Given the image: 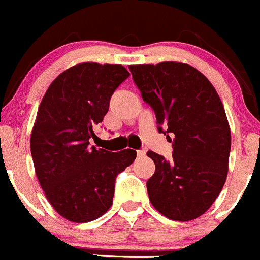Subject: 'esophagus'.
<instances>
[{
  "label": "esophagus",
  "mask_w": 260,
  "mask_h": 260,
  "mask_svg": "<svg viewBox=\"0 0 260 260\" xmlns=\"http://www.w3.org/2000/svg\"><path fill=\"white\" fill-rule=\"evenodd\" d=\"M136 154H138L139 158H141V156L145 155V150H138V153H136Z\"/></svg>",
  "instance_id": "34e87169"
}]
</instances>
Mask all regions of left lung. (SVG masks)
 Wrapping results in <instances>:
<instances>
[{"mask_svg": "<svg viewBox=\"0 0 260 260\" xmlns=\"http://www.w3.org/2000/svg\"><path fill=\"white\" fill-rule=\"evenodd\" d=\"M144 101L154 110L158 131L172 141L171 160L149 150L155 172L146 182L151 205L174 221L201 216L228 177L231 134L211 82L177 61L130 66Z\"/></svg>", "mask_w": 260, "mask_h": 260, "instance_id": "obj_1", "label": "left lung"}]
</instances>
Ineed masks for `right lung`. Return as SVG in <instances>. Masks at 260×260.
Wrapping results in <instances>:
<instances>
[{"label":"right lung","instance_id":"1","mask_svg":"<svg viewBox=\"0 0 260 260\" xmlns=\"http://www.w3.org/2000/svg\"><path fill=\"white\" fill-rule=\"evenodd\" d=\"M130 76L119 64L81 63L59 74L44 94L30 148L46 199L60 216L88 222L111 207L117 174L136 158L89 145L115 89Z\"/></svg>","mask_w":260,"mask_h":260}]
</instances>
